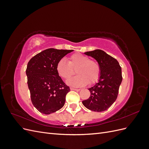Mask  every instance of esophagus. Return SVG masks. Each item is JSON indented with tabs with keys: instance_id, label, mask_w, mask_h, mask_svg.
<instances>
[{
	"instance_id": "obj_1",
	"label": "esophagus",
	"mask_w": 149,
	"mask_h": 149,
	"mask_svg": "<svg viewBox=\"0 0 149 149\" xmlns=\"http://www.w3.org/2000/svg\"><path fill=\"white\" fill-rule=\"evenodd\" d=\"M70 89L71 90H73V91H80L79 89H76V88H70Z\"/></svg>"
}]
</instances>
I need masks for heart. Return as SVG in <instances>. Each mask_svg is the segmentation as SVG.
<instances>
[{
	"label": "heart",
	"mask_w": 149,
	"mask_h": 149,
	"mask_svg": "<svg viewBox=\"0 0 149 149\" xmlns=\"http://www.w3.org/2000/svg\"><path fill=\"white\" fill-rule=\"evenodd\" d=\"M77 76L67 81V84L72 86L81 87L88 83L91 84L97 82L101 74V68L98 63L89 60V57L81 53H74L68 58V62L62 58L57 62L56 70L60 77L68 79L74 73Z\"/></svg>",
	"instance_id": "heart-1"
}]
</instances>
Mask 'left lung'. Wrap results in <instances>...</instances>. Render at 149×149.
<instances>
[{
    "label": "left lung",
    "mask_w": 149,
    "mask_h": 149,
    "mask_svg": "<svg viewBox=\"0 0 149 149\" xmlns=\"http://www.w3.org/2000/svg\"><path fill=\"white\" fill-rule=\"evenodd\" d=\"M84 55L95 59L100 66L98 82L89 88L91 96L82 101L87 109L95 112L107 110L116 100L121 84L122 70L116 59L101 49L85 52Z\"/></svg>",
    "instance_id": "obj_1"
}]
</instances>
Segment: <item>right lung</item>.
<instances>
[{
	"label": "right lung",
	"mask_w": 149,
	"mask_h": 149,
	"mask_svg": "<svg viewBox=\"0 0 149 149\" xmlns=\"http://www.w3.org/2000/svg\"><path fill=\"white\" fill-rule=\"evenodd\" d=\"M73 49L48 48L31 58L26 70L33 105L44 114L53 113L64 106L70 88L57 73V62Z\"/></svg>",
	"instance_id": "add662e5"
}]
</instances>
